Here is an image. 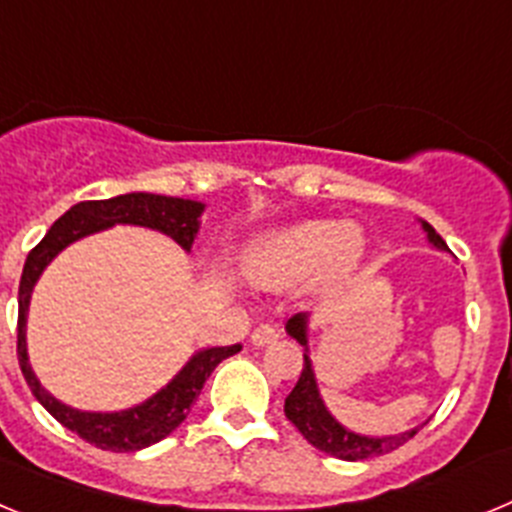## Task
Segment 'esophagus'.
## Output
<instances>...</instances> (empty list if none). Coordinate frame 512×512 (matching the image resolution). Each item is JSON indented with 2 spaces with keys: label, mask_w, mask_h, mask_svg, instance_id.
<instances>
[{
  "label": "esophagus",
  "mask_w": 512,
  "mask_h": 512,
  "mask_svg": "<svg viewBox=\"0 0 512 512\" xmlns=\"http://www.w3.org/2000/svg\"><path fill=\"white\" fill-rule=\"evenodd\" d=\"M277 338H279V330L274 328V325H259V328L251 333V343H253V346H259V348L277 343Z\"/></svg>",
  "instance_id": "obj_1"
}]
</instances>
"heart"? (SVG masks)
Returning <instances> with one entry per match:
<instances>
[{"mask_svg":"<svg viewBox=\"0 0 512 512\" xmlns=\"http://www.w3.org/2000/svg\"><path fill=\"white\" fill-rule=\"evenodd\" d=\"M364 256V233L338 220H302L261 235L248 248L243 271L259 287H292L315 277L333 284Z\"/></svg>","mask_w":512,"mask_h":512,"instance_id":"1","label":"heart"}]
</instances>
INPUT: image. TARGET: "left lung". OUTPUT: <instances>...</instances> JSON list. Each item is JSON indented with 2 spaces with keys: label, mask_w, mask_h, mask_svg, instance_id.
<instances>
[{
  "label": "left lung",
  "mask_w": 512,
  "mask_h": 512,
  "mask_svg": "<svg viewBox=\"0 0 512 512\" xmlns=\"http://www.w3.org/2000/svg\"><path fill=\"white\" fill-rule=\"evenodd\" d=\"M420 228H423L425 238H428V243L436 251L449 253V246L433 230V225L420 220ZM307 325H310V315L307 312H297L284 325L287 336H292L305 348V354H302L305 356V366H302V374L297 379L295 390L289 392L287 400H284V415L295 423V428L307 438V443H312L315 449L325 451V454L336 456V459L359 461L390 454L397 446L410 441L418 433L420 425H415L410 431L395 433V436H364V433L351 431V428H346V425L333 418V413L325 408L323 395L318 390V379H315V369H312L310 346H307Z\"/></svg>",
  "instance_id": "8db88e82"
}]
</instances>
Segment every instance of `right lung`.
I'll return each instance as SVG.
<instances>
[{
    "label": "right lung",
    "instance_id": "right-lung-1",
    "mask_svg": "<svg viewBox=\"0 0 512 512\" xmlns=\"http://www.w3.org/2000/svg\"><path fill=\"white\" fill-rule=\"evenodd\" d=\"M202 212L205 205L197 200H182V197H164V194L130 192L112 197V200H92L79 202L69 212H63L51 230L45 233L43 241L27 253L25 269L20 279V295H17V359H20L22 377L27 387L33 390L35 400L43 405L53 418L84 441L94 443L104 451H138L151 443L176 431L182 420L192 410L194 400L205 387L207 377L217 364L228 356L241 351V343L233 346H212L200 348L187 364L174 374L166 387L151 395L148 400L138 402L128 410H115V413H92V410L71 408L66 402L56 400L45 390L40 379L35 377L30 356H27V310H30V297L38 284L45 266L56 259L58 253L71 243L87 238V235L107 230L112 225H140L174 238L184 251H192L197 233H200Z\"/></svg>",
    "mask_w": 512,
    "mask_h": 512
}]
</instances>
